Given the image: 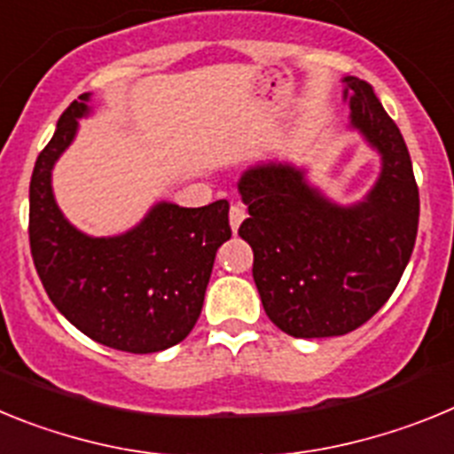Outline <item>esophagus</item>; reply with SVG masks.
<instances>
[{"instance_id": "obj_1", "label": "esophagus", "mask_w": 454, "mask_h": 454, "mask_svg": "<svg viewBox=\"0 0 454 454\" xmlns=\"http://www.w3.org/2000/svg\"><path fill=\"white\" fill-rule=\"evenodd\" d=\"M246 220V207L243 204H231L230 208V224H231V230H239L240 223Z\"/></svg>"}]
</instances>
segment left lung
Instances as JSON below:
<instances>
[{"mask_svg":"<svg viewBox=\"0 0 454 454\" xmlns=\"http://www.w3.org/2000/svg\"><path fill=\"white\" fill-rule=\"evenodd\" d=\"M346 86L352 124L382 154L362 204H332L284 163L252 168L239 182L250 211L239 236L254 252L263 309L295 339L340 336L371 320L398 286L419 231V186L398 124L371 83L346 77Z\"/></svg>","mask_w":454,"mask_h":454,"instance_id":"obj_1","label":"left lung"}]
</instances>
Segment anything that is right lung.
<instances>
[{"instance_id": "right-lung-1", "label": "right lung", "mask_w": 454, "mask_h": 454, "mask_svg": "<svg viewBox=\"0 0 454 454\" xmlns=\"http://www.w3.org/2000/svg\"><path fill=\"white\" fill-rule=\"evenodd\" d=\"M88 92L70 104L38 154L29 184V246L54 307L106 348L147 355L177 346L195 327L218 247L231 236L230 202L156 204L136 230L90 239L61 215L51 168L70 145Z\"/></svg>"}]
</instances>
